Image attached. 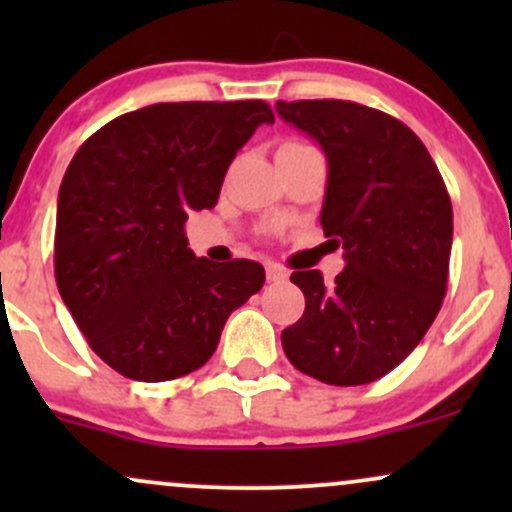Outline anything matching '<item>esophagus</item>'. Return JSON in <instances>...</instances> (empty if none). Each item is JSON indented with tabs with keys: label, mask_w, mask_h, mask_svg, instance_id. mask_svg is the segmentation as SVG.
<instances>
[{
	"label": "esophagus",
	"mask_w": 512,
	"mask_h": 512,
	"mask_svg": "<svg viewBox=\"0 0 512 512\" xmlns=\"http://www.w3.org/2000/svg\"><path fill=\"white\" fill-rule=\"evenodd\" d=\"M267 279L272 281V284H284V281L289 279V274H286L284 267H279V264L269 262L267 264Z\"/></svg>",
	"instance_id": "1"
}]
</instances>
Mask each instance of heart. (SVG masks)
Listing matches in <instances>:
<instances>
[{
	"label": "heart",
	"mask_w": 512,
	"mask_h": 512,
	"mask_svg": "<svg viewBox=\"0 0 512 512\" xmlns=\"http://www.w3.org/2000/svg\"><path fill=\"white\" fill-rule=\"evenodd\" d=\"M286 144H301V142H286ZM281 146H284V144H281Z\"/></svg>",
	"instance_id": "b5f03b06"
}]
</instances>
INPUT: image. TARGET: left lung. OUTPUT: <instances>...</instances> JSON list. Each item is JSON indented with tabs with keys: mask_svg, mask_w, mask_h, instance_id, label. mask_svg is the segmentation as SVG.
Masks as SVG:
<instances>
[{
	"mask_svg": "<svg viewBox=\"0 0 512 512\" xmlns=\"http://www.w3.org/2000/svg\"><path fill=\"white\" fill-rule=\"evenodd\" d=\"M276 113L327 156L320 223L346 267L325 284L293 272L305 313L281 332L286 358L327 385H366L407 358L448 291L452 204L424 142L397 117L351 101H279Z\"/></svg>",
	"mask_w": 512,
	"mask_h": 512,
	"instance_id": "8db88e82",
	"label": "left lung"
}]
</instances>
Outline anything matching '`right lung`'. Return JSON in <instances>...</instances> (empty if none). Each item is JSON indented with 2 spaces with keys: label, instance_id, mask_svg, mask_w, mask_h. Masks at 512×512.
Segmentation results:
<instances>
[{
  "label": "right lung",
  "instance_id": "add662e5",
  "mask_svg": "<svg viewBox=\"0 0 512 512\" xmlns=\"http://www.w3.org/2000/svg\"><path fill=\"white\" fill-rule=\"evenodd\" d=\"M264 101L156 103L79 146L60 185L55 279L88 346L125 378L163 383L202 368L228 315L264 284L252 260L187 248L190 211L216 207L223 175Z\"/></svg>",
  "mask_w": 512,
  "mask_h": 512
}]
</instances>
